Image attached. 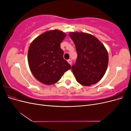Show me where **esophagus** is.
Masks as SVG:
<instances>
[{
  "label": "esophagus",
  "instance_id": "esophagus-1",
  "mask_svg": "<svg viewBox=\"0 0 131 131\" xmlns=\"http://www.w3.org/2000/svg\"><path fill=\"white\" fill-rule=\"evenodd\" d=\"M68 61V62L69 63V64L71 65V64H72V60H71V59H68V61Z\"/></svg>",
  "mask_w": 131,
  "mask_h": 131
}]
</instances>
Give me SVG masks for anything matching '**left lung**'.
<instances>
[{
    "mask_svg": "<svg viewBox=\"0 0 131 131\" xmlns=\"http://www.w3.org/2000/svg\"><path fill=\"white\" fill-rule=\"evenodd\" d=\"M69 36L76 47L78 57L72 67L77 81L84 86L96 84L104 76L108 67V52L93 35L83 32H71Z\"/></svg>",
    "mask_w": 131,
    "mask_h": 131,
    "instance_id": "1",
    "label": "left lung"
}]
</instances>
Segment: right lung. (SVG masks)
<instances>
[{"label": "right lung", "instance_id": "1", "mask_svg": "<svg viewBox=\"0 0 131 131\" xmlns=\"http://www.w3.org/2000/svg\"><path fill=\"white\" fill-rule=\"evenodd\" d=\"M66 34L55 29L41 34L31 43L28 51V61L31 73L45 85L58 81L71 66L63 58L61 43Z\"/></svg>", "mask_w": 131, "mask_h": 131}]
</instances>
